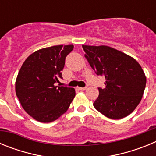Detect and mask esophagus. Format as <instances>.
Returning <instances> with one entry per match:
<instances>
[{
  "mask_svg": "<svg viewBox=\"0 0 156 156\" xmlns=\"http://www.w3.org/2000/svg\"><path fill=\"white\" fill-rule=\"evenodd\" d=\"M80 90H85L87 89V87H77Z\"/></svg>",
  "mask_w": 156,
  "mask_h": 156,
  "instance_id": "34e87169",
  "label": "esophagus"
}]
</instances>
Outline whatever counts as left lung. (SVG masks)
<instances>
[{
    "instance_id": "left-lung-1",
    "label": "left lung",
    "mask_w": 156,
    "mask_h": 156,
    "mask_svg": "<svg viewBox=\"0 0 156 156\" xmlns=\"http://www.w3.org/2000/svg\"><path fill=\"white\" fill-rule=\"evenodd\" d=\"M82 47L91 68L105 78V88H98L94 107L112 119L129 115L140 103L146 86L141 66L131 56L111 47Z\"/></svg>"
}]
</instances>
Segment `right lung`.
Listing matches in <instances>:
<instances>
[{
    "mask_svg": "<svg viewBox=\"0 0 156 156\" xmlns=\"http://www.w3.org/2000/svg\"><path fill=\"white\" fill-rule=\"evenodd\" d=\"M73 45H56L32 53L25 60L16 80V93L23 109L41 122L56 120L68 110L74 88L55 86Z\"/></svg>",
    "mask_w": 156,
    "mask_h": 156,
    "instance_id": "1",
    "label": "right lung"
}]
</instances>
